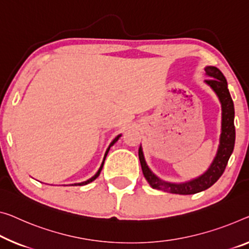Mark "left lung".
Wrapping results in <instances>:
<instances>
[{"instance_id": "left-lung-1", "label": "left lung", "mask_w": 249, "mask_h": 249, "mask_svg": "<svg viewBox=\"0 0 249 249\" xmlns=\"http://www.w3.org/2000/svg\"><path fill=\"white\" fill-rule=\"evenodd\" d=\"M205 71L206 75L209 76V79L205 80V83L213 90L221 105V132L215 158L210 163L208 169L200 175L199 177L185 182H168L161 180L150 170V168L148 167L146 162V159H144L142 147L140 146L139 160L141 169H142L146 180L154 189L178 195H194L208 189L223 175L225 168L227 166L229 157L232 154L236 135L234 124L235 109L234 102H232L231 93H229L227 88V80L221 73L219 69H217L216 67L208 66L205 68Z\"/></svg>"}]
</instances>
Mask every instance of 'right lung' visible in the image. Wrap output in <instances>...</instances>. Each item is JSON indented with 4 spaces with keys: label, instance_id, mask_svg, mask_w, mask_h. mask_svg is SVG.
Instances as JSON below:
<instances>
[{
    "label": "right lung",
    "instance_id": "right-lung-1",
    "mask_svg": "<svg viewBox=\"0 0 249 249\" xmlns=\"http://www.w3.org/2000/svg\"><path fill=\"white\" fill-rule=\"evenodd\" d=\"M121 137V135H118L116 138H114V139L111 141V143L109 144V147H108V149H107L106 150V154H105V157H103V160H102V163H101V166H100V168H99V170L97 171V174H95L94 176H92V177H91L90 179H88V180H86V181H82V182H79V183H72V186H83V185H88V183H90V182H92L94 179H97L98 177H99V175H100V173H101V170H102V167H103V163H105V160H106V157H107V155H108V152H109V150H110V148H111L114 143L117 142L118 140H119V138Z\"/></svg>",
    "mask_w": 249,
    "mask_h": 249
}]
</instances>
